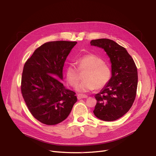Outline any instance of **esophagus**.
Returning <instances> with one entry per match:
<instances>
[{
  "label": "esophagus",
  "instance_id": "esophagus-1",
  "mask_svg": "<svg viewBox=\"0 0 156 156\" xmlns=\"http://www.w3.org/2000/svg\"><path fill=\"white\" fill-rule=\"evenodd\" d=\"M88 96L85 94H78L77 95V99L78 100H81V99L83 98H87Z\"/></svg>",
  "mask_w": 156,
  "mask_h": 156
}]
</instances>
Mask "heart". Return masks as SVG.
<instances>
[{
  "instance_id": "1",
  "label": "heart",
  "mask_w": 156,
  "mask_h": 156,
  "mask_svg": "<svg viewBox=\"0 0 156 156\" xmlns=\"http://www.w3.org/2000/svg\"><path fill=\"white\" fill-rule=\"evenodd\" d=\"M80 72L87 70L84 76V81L75 88L79 92H87L95 88L101 89L106 86L111 77V69L99 56L90 54L79 58L77 62ZM66 77L68 83L75 87L79 81V70L72 64L66 69Z\"/></svg>"
}]
</instances>
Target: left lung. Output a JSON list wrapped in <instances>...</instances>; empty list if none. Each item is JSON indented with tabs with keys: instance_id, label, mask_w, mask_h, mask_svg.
I'll return each instance as SVG.
<instances>
[{
	"instance_id": "left-lung-1",
	"label": "left lung",
	"mask_w": 156,
	"mask_h": 156,
	"mask_svg": "<svg viewBox=\"0 0 156 156\" xmlns=\"http://www.w3.org/2000/svg\"><path fill=\"white\" fill-rule=\"evenodd\" d=\"M92 46L104 49L111 63L109 82L96 94L94 114L103 121H114L128 112L135 101L138 83L137 69L127 50L109 39L90 41Z\"/></svg>"
}]
</instances>
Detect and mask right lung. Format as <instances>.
<instances>
[{
	"label": "right lung",
	"mask_w": 156,
	"mask_h": 156,
	"mask_svg": "<svg viewBox=\"0 0 156 156\" xmlns=\"http://www.w3.org/2000/svg\"><path fill=\"white\" fill-rule=\"evenodd\" d=\"M76 44L47 42L34 51L24 65L21 87L23 99L32 116L44 124L64 121L77 100L75 92L60 81L66 59Z\"/></svg>",
	"instance_id": "1"
}]
</instances>
